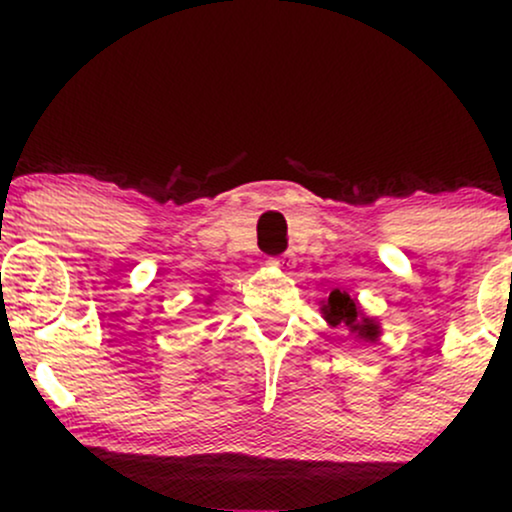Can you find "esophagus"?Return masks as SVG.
Listing matches in <instances>:
<instances>
[{"mask_svg":"<svg viewBox=\"0 0 512 512\" xmlns=\"http://www.w3.org/2000/svg\"><path fill=\"white\" fill-rule=\"evenodd\" d=\"M272 267H279V269H291L293 267V255H281V257H272L269 260Z\"/></svg>","mask_w":512,"mask_h":512,"instance_id":"1","label":"esophagus"}]
</instances>
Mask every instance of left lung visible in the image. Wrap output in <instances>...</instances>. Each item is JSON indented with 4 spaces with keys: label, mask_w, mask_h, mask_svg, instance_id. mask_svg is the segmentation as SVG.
I'll list each match as a JSON object with an SVG mask.
<instances>
[{
    "label": "left lung",
    "mask_w": 512,
    "mask_h": 512,
    "mask_svg": "<svg viewBox=\"0 0 512 512\" xmlns=\"http://www.w3.org/2000/svg\"><path fill=\"white\" fill-rule=\"evenodd\" d=\"M322 310H325L327 322L334 327L337 325L349 327V332H354L356 337H361V339L378 337V332H380L378 325H375L370 317H363L361 313H358L356 301L349 296V293H342L339 289H334Z\"/></svg>",
    "instance_id": "1"
}]
</instances>
